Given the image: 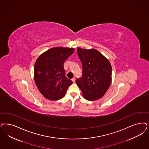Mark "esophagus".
<instances>
[{"label":"esophagus","instance_id":"1","mask_svg":"<svg viewBox=\"0 0 149 149\" xmlns=\"http://www.w3.org/2000/svg\"><path fill=\"white\" fill-rule=\"evenodd\" d=\"M72 82H75V77H73V78L72 79Z\"/></svg>","mask_w":149,"mask_h":149}]
</instances>
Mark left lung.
Listing matches in <instances>:
<instances>
[{"mask_svg":"<svg viewBox=\"0 0 149 149\" xmlns=\"http://www.w3.org/2000/svg\"><path fill=\"white\" fill-rule=\"evenodd\" d=\"M82 63V77L76 80L84 97L88 101L102 97L112 81V67L108 59L95 49L77 48Z\"/></svg>","mask_w":149,"mask_h":149,"instance_id":"obj_1","label":"left lung"}]
</instances>
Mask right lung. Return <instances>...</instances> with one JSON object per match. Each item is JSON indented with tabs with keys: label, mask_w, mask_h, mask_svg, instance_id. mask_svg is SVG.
<instances>
[{
	"label": "right lung",
	"mask_w": 149,
	"mask_h": 149,
	"mask_svg": "<svg viewBox=\"0 0 149 149\" xmlns=\"http://www.w3.org/2000/svg\"><path fill=\"white\" fill-rule=\"evenodd\" d=\"M74 52L73 48L54 47L43 53L34 66V79L42 95L52 101L65 96L68 88L72 84L65 77V61Z\"/></svg>",
	"instance_id": "right-lung-1"
}]
</instances>
